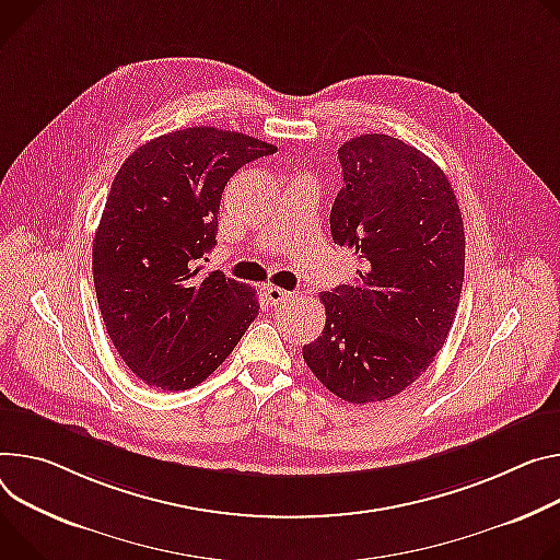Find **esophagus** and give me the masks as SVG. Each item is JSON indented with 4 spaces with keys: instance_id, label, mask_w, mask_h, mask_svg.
<instances>
[{
    "instance_id": "34e87169",
    "label": "esophagus",
    "mask_w": 560,
    "mask_h": 560,
    "mask_svg": "<svg viewBox=\"0 0 560 560\" xmlns=\"http://www.w3.org/2000/svg\"><path fill=\"white\" fill-rule=\"evenodd\" d=\"M264 294H266V299H268L270 306H281V303H288V301H292V299H294V294H292V292H285V290L275 288V285H268V288L264 290Z\"/></svg>"
}]
</instances>
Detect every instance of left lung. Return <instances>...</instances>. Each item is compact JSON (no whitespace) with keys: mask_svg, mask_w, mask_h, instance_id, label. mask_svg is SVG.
Instances as JSON below:
<instances>
[{"mask_svg":"<svg viewBox=\"0 0 560 560\" xmlns=\"http://www.w3.org/2000/svg\"><path fill=\"white\" fill-rule=\"evenodd\" d=\"M343 187L330 234L360 261L352 283L322 292L326 324L303 362L337 397L388 399L433 362L465 279V225L446 174L386 133L339 147Z\"/></svg>","mask_w":560,"mask_h":560,"instance_id":"obj_1","label":"left lung"}]
</instances>
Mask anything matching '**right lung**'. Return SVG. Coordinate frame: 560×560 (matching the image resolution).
<instances>
[{"label": "right lung", "instance_id": "right-lung-1", "mask_svg": "<svg viewBox=\"0 0 560 560\" xmlns=\"http://www.w3.org/2000/svg\"><path fill=\"white\" fill-rule=\"evenodd\" d=\"M277 147L187 127L140 144L118 170L93 238V283L129 371L161 390L208 380L259 315V299L200 261L217 245L228 180Z\"/></svg>", "mask_w": 560, "mask_h": 560}]
</instances>
